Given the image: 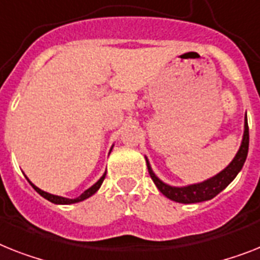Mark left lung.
Returning <instances> with one entry per match:
<instances>
[{
  "mask_svg": "<svg viewBox=\"0 0 260 260\" xmlns=\"http://www.w3.org/2000/svg\"><path fill=\"white\" fill-rule=\"evenodd\" d=\"M248 141H250V135H248L247 115H246V118H244V133L242 145L239 150H238L237 155L234 156V159L231 160V164L224 170L220 171L219 174H216L215 177L210 178V179L205 182H201V183L190 184V186H184V187H173V186L164 183L153 173L147 158H146V164H147L150 177H151L153 182L158 187V190L165 197H167V198L174 201V202L187 203V205L188 203L205 202V201L212 199L214 197L219 194L222 190H224L234 181V178L237 177L238 173L242 170V167H243L244 162H246V158H247Z\"/></svg>",
  "mask_w": 260,
  "mask_h": 260,
  "instance_id": "left-lung-1",
  "label": "left lung"
}]
</instances>
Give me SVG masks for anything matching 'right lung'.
I'll use <instances>...</instances> for the list:
<instances>
[{
  "label": "right lung",
  "mask_w": 260,
  "mask_h": 260,
  "mask_svg": "<svg viewBox=\"0 0 260 260\" xmlns=\"http://www.w3.org/2000/svg\"><path fill=\"white\" fill-rule=\"evenodd\" d=\"M105 177H106V173H105L104 175L100 178V181L96 182V183H94L91 187L87 188L86 191H83L82 194L79 195L78 198H74V199L63 198V197H58V195H53V194H49V192H46V191H42V190H41V188H38L37 186H34V184L31 183V182H30L27 178H26V179L29 181V183L31 184V187H33L34 190H36V191H37L38 194L41 195V197H44L45 199H48L49 202L55 203V205H72V203H77V202H81V201H85V199H87L89 197H91L93 194H95V192L100 190L101 184H102V182H104Z\"/></svg>",
  "instance_id": "right-lung-1"
}]
</instances>
